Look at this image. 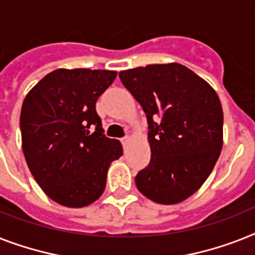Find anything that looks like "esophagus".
<instances>
[{
  "label": "esophagus",
  "instance_id": "1",
  "mask_svg": "<svg viewBox=\"0 0 255 255\" xmlns=\"http://www.w3.org/2000/svg\"><path fill=\"white\" fill-rule=\"evenodd\" d=\"M131 140H132L131 136H126V137L122 138V142H123V145H124V146H127L128 144L131 142Z\"/></svg>",
  "mask_w": 255,
  "mask_h": 255
}]
</instances>
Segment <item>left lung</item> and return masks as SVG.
<instances>
[{
	"label": "left lung",
	"instance_id": "left-lung-1",
	"mask_svg": "<svg viewBox=\"0 0 255 255\" xmlns=\"http://www.w3.org/2000/svg\"><path fill=\"white\" fill-rule=\"evenodd\" d=\"M119 77L148 119L150 162L137 173L138 191L158 204L196 192L223 148V109L214 88L178 63L122 70Z\"/></svg>",
	"mask_w": 255,
	"mask_h": 255
}]
</instances>
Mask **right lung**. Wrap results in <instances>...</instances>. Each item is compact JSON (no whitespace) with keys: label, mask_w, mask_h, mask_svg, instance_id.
<instances>
[{"label":"right lung","mask_w":255,"mask_h":255,"mask_svg":"<svg viewBox=\"0 0 255 255\" xmlns=\"http://www.w3.org/2000/svg\"><path fill=\"white\" fill-rule=\"evenodd\" d=\"M117 74L61 68L24 98L19 123L27 166L45 195L61 206L94 203L105 191L110 165L123 154L121 141L103 134L95 111Z\"/></svg>","instance_id":"1"}]
</instances>
